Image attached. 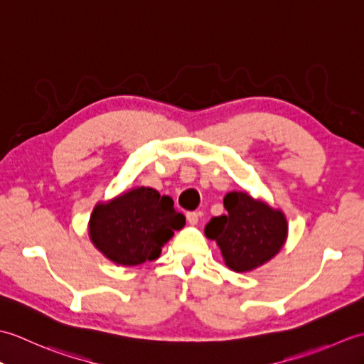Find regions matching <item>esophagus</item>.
I'll use <instances>...</instances> for the list:
<instances>
[{"label":"esophagus","instance_id":"esophagus-1","mask_svg":"<svg viewBox=\"0 0 364 364\" xmlns=\"http://www.w3.org/2000/svg\"><path fill=\"white\" fill-rule=\"evenodd\" d=\"M186 215H188V222L191 223V225H197L198 218H200V214H198V213H196V211H191V213H188Z\"/></svg>","mask_w":364,"mask_h":364}]
</instances>
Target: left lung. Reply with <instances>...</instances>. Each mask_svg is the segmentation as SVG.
<instances>
[{"label":"left lung","mask_w":364,"mask_h":364,"mask_svg":"<svg viewBox=\"0 0 364 364\" xmlns=\"http://www.w3.org/2000/svg\"><path fill=\"white\" fill-rule=\"evenodd\" d=\"M223 206L227 214L213 218L205 227V235L218 242L230 269L247 272L280 252L288 235L282 211L236 191L225 196Z\"/></svg>","instance_id":"1"}]
</instances>
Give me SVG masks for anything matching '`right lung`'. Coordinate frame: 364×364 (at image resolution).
<instances>
[{
	"label": "right lung",
	"instance_id": "right-lung-1",
	"mask_svg": "<svg viewBox=\"0 0 364 364\" xmlns=\"http://www.w3.org/2000/svg\"><path fill=\"white\" fill-rule=\"evenodd\" d=\"M186 223L173 200L151 188H136L97 205L90 215L92 242L106 258L122 266H137L159 257L161 249Z\"/></svg>",
	"mask_w": 364,
	"mask_h": 364
}]
</instances>
